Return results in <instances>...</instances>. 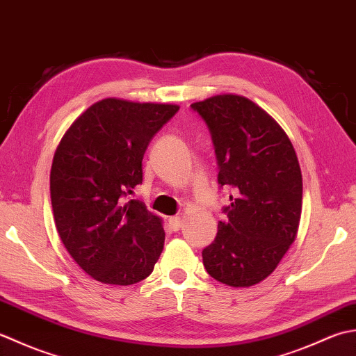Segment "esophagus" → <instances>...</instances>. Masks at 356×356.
I'll use <instances>...</instances> for the list:
<instances>
[{
	"instance_id": "34e87169",
	"label": "esophagus",
	"mask_w": 356,
	"mask_h": 356,
	"mask_svg": "<svg viewBox=\"0 0 356 356\" xmlns=\"http://www.w3.org/2000/svg\"><path fill=\"white\" fill-rule=\"evenodd\" d=\"M169 226L172 230H175V232L183 227V220H181V216H170Z\"/></svg>"
}]
</instances>
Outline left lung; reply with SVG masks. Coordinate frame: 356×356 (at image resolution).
<instances>
[{
    "mask_svg": "<svg viewBox=\"0 0 356 356\" xmlns=\"http://www.w3.org/2000/svg\"><path fill=\"white\" fill-rule=\"evenodd\" d=\"M191 107L212 136L218 184L235 191L216 238L202 250V263L222 284H258L277 269L298 232V158L278 122L248 98L216 95Z\"/></svg>",
    "mask_w": 356,
    "mask_h": 356,
    "instance_id": "left-lung-1",
    "label": "left lung"
}]
</instances>
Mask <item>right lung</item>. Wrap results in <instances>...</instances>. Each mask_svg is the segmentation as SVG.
Here are the masks:
<instances>
[{
  "label": "right lung",
  "instance_id": "add662e5",
  "mask_svg": "<svg viewBox=\"0 0 356 356\" xmlns=\"http://www.w3.org/2000/svg\"><path fill=\"white\" fill-rule=\"evenodd\" d=\"M175 104L106 98L92 104L61 138L50 170V200L64 248L104 284L147 278L164 248L161 220L138 200L143 156Z\"/></svg>",
  "mask_w": 356,
  "mask_h": 356
}]
</instances>
